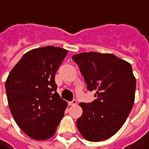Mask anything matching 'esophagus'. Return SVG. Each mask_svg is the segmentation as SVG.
Listing matches in <instances>:
<instances>
[{"mask_svg": "<svg viewBox=\"0 0 149 149\" xmlns=\"http://www.w3.org/2000/svg\"><path fill=\"white\" fill-rule=\"evenodd\" d=\"M77 104V100H72V102H68V105L69 106H74V105H76Z\"/></svg>", "mask_w": 149, "mask_h": 149, "instance_id": "34e87169", "label": "esophagus"}]
</instances>
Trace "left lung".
Segmentation results:
<instances>
[{
	"instance_id": "left-lung-1",
	"label": "left lung",
	"mask_w": 149,
	"mask_h": 149,
	"mask_svg": "<svg viewBox=\"0 0 149 149\" xmlns=\"http://www.w3.org/2000/svg\"><path fill=\"white\" fill-rule=\"evenodd\" d=\"M80 68L87 90L97 99L80 103L77 127L81 136L100 142L117 133L127 118L135 100L136 78L129 62L110 53L81 52L72 56Z\"/></svg>"
}]
</instances>
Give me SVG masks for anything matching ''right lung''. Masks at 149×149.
I'll use <instances>...</instances> for the list:
<instances>
[{"mask_svg":"<svg viewBox=\"0 0 149 149\" xmlns=\"http://www.w3.org/2000/svg\"><path fill=\"white\" fill-rule=\"evenodd\" d=\"M68 51L47 46L25 53L6 81L10 113L18 127L35 140L56 133L68 102L56 93L55 75Z\"/></svg>","mask_w":149,"mask_h":149,"instance_id":"add662e5","label":"right lung"}]
</instances>
